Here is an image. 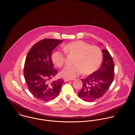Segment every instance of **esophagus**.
I'll return each instance as SVG.
<instances>
[{
	"label": "esophagus",
	"instance_id": "1",
	"mask_svg": "<svg viewBox=\"0 0 135 135\" xmlns=\"http://www.w3.org/2000/svg\"><path fill=\"white\" fill-rule=\"evenodd\" d=\"M71 79H68V78H64V81H71Z\"/></svg>",
	"mask_w": 135,
	"mask_h": 135
}]
</instances>
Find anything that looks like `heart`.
<instances>
[{
  "label": "heart",
  "mask_w": 135,
  "mask_h": 135,
  "mask_svg": "<svg viewBox=\"0 0 135 135\" xmlns=\"http://www.w3.org/2000/svg\"><path fill=\"white\" fill-rule=\"evenodd\" d=\"M64 52L75 56L74 65L65 66L61 71L62 77L73 79L83 72L85 75H90L96 72L102 60V52L97 46H91L81 40L71 42L63 48ZM65 54L60 51H55L51 56L52 62L58 68H62L65 63Z\"/></svg>",
  "instance_id": "heart-1"
}]
</instances>
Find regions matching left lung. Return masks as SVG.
<instances>
[{
    "mask_svg": "<svg viewBox=\"0 0 135 135\" xmlns=\"http://www.w3.org/2000/svg\"><path fill=\"white\" fill-rule=\"evenodd\" d=\"M102 51L103 60L100 69L86 78L81 79L83 85L78 96L87 102H93L103 96L114 78V63L112 57L107 50Z\"/></svg>",
    "mask_w": 135,
    "mask_h": 135,
    "instance_id": "8db88e82",
    "label": "left lung"
}]
</instances>
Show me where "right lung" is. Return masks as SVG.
Returning a JSON list of instances; mask_svg holds the SVG:
<instances>
[{
	"instance_id": "1",
	"label": "right lung",
	"mask_w": 135,
	"mask_h": 135,
	"mask_svg": "<svg viewBox=\"0 0 135 135\" xmlns=\"http://www.w3.org/2000/svg\"><path fill=\"white\" fill-rule=\"evenodd\" d=\"M60 39L45 38L34 45L25 61L24 76L30 93L40 100H54L60 93L63 80L52 79L58 74L51 59L53 49L62 42Z\"/></svg>"
}]
</instances>
